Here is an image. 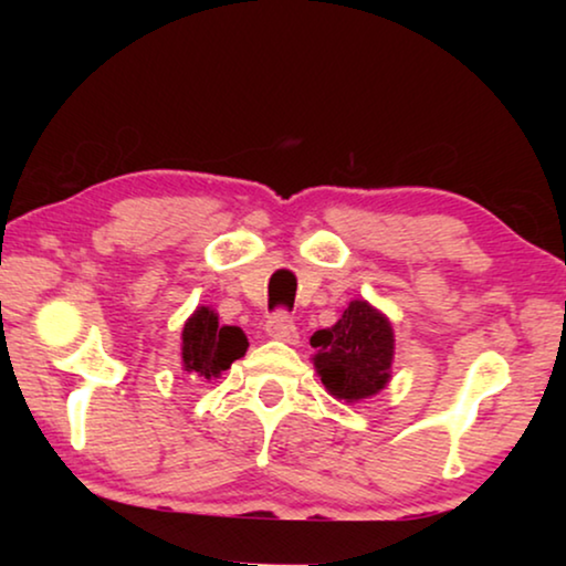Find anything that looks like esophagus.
Segmentation results:
<instances>
[{"instance_id": "esophagus-1", "label": "esophagus", "mask_w": 566, "mask_h": 566, "mask_svg": "<svg viewBox=\"0 0 566 566\" xmlns=\"http://www.w3.org/2000/svg\"><path fill=\"white\" fill-rule=\"evenodd\" d=\"M265 332H268V337L281 339V343H289V345L298 343L296 324H293V316L285 314V312H277V314L270 316L268 324H265Z\"/></svg>"}]
</instances>
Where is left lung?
I'll list each match as a JSON object with an SVG mask.
<instances>
[{"label":"left lung","mask_w":566,"mask_h":566,"mask_svg":"<svg viewBox=\"0 0 566 566\" xmlns=\"http://www.w3.org/2000/svg\"><path fill=\"white\" fill-rule=\"evenodd\" d=\"M312 347L316 374L337 401L358 405L391 381L394 327L366 298L350 301L332 327L314 332Z\"/></svg>","instance_id":"left-lung-1"}]
</instances>
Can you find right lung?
<instances>
[{"mask_svg": "<svg viewBox=\"0 0 566 566\" xmlns=\"http://www.w3.org/2000/svg\"><path fill=\"white\" fill-rule=\"evenodd\" d=\"M247 335L239 327L219 324L211 306H198L182 327V370L192 378H219L231 363L244 358Z\"/></svg>", "mask_w": 566, "mask_h": 566, "instance_id": "add662e5", "label": "right lung"}]
</instances>
